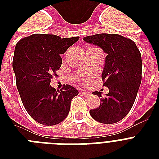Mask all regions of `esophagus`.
<instances>
[{
    "instance_id": "esophagus-1",
    "label": "esophagus",
    "mask_w": 159,
    "mask_h": 159,
    "mask_svg": "<svg viewBox=\"0 0 159 159\" xmlns=\"http://www.w3.org/2000/svg\"><path fill=\"white\" fill-rule=\"evenodd\" d=\"M80 93L83 96V97H88V96H90V93H88V92H83V91H81L80 92Z\"/></svg>"
}]
</instances>
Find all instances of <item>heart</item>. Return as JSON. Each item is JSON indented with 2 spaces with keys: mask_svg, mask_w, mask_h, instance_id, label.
<instances>
[{
  "mask_svg": "<svg viewBox=\"0 0 159 159\" xmlns=\"http://www.w3.org/2000/svg\"><path fill=\"white\" fill-rule=\"evenodd\" d=\"M79 80L80 82H82V83H84V84H87L90 82V78L88 76H81Z\"/></svg>",
  "mask_w": 159,
  "mask_h": 159,
  "instance_id": "b5f03b06",
  "label": "heart"
}]
</instances>
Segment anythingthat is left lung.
I'll return each mask as SVG.
<instances>
[{"mask_svg":"<svg viewBox=\"0 0 159 159\" xmlns=\"http://www.w3.org/2000/svg\"><path fill=\"white\" fill-rule=\"evenodd\" d=\"M83 40L99 46L107 53L102 79L109 93L101 104L90 111L92 117L100 123L114 124L121 120L132 108L142 80V58L139 49L132 39L116 34H98Z\"/></svg>","mask_w":159,"mask_h":159,"instance_id":"left-lung-1","label":"left lung"}]
</instances>
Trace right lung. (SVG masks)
I'll return each mask as SVG.
<instances>
[{
  "label": "right lung",
  "mask_w": 159,
  "mask_h": 159,
  "mask_svg": "<svg viewBox=\"0 0 159 159\" xmlns=\"http://www.w3.org/2000/svg\"><path fill=\"white\" fill-rule=\"evenodd\" d=\"M78 39L34 34L16 43L12 66L17 89L26 111L41 125L62 122L69 112L71 101L78 94L70 85H64L60 91L50 86L62 65L60 55Z\"/></svg>",
  "instance_id": "add662e5"
}]
</instances>
